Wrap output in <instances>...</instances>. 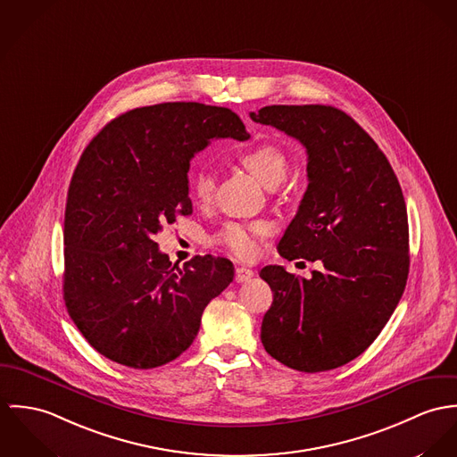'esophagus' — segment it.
<instances>
[{
    "label": "esophagus",
    "instance_id": "esophagus-1",
    "mask_svg": "<svg viewBox=\"0 0 457 457\" xmlns=\"http://www.w3.org/2000/svg\"><path fill=\"white\" fill-rule=\"evenodd\" d=\"M253 277V271L251 268H247V266H238V268L235 270V280H237L238 284H244V282L251 280Z\"/></svg>",
    "mask_w": 457,
    "mask_h": 457
}]
</instances>
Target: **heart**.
Listing matches in <instances>:
<instances>
[{
  "label": "heart",
  "instance_id": "1",
  "mask_svg": "<svg viewBox=\"0 0 457 457\" xmlns=\"http://www.w3.org/2000/svg\"><path fill=\"white\" fill-rule=\"evenodd\" d=\"M240 162L266 187H277L287 175L289 157L278 145L261 142L238 153ZM215 191V179L212 171L198 170L191 175V193L200 204H208ZM270 226L262 220L255 222H228L215 235L213 242L224 247L228 253L249 259L257 251L261 237L268 235Z\"/></svg>",
  "mask_w": 457,
  "mask_h": 457
}]
</instances>
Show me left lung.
Instances as JSON below:
<instances>
[{
	"mask_svg": "<svg viewBox=\"0 0 457 457\" xmlns=\"http://www.w3.org/2000/svg\"><path fill=\"white\" fill-rule=\"evenodd\" d=\"M300 140L308 187L278 242L287 261H320L310 278L264 266L273 291L261 342L282 364L326 371L380 335L408 278V219L400 182L373 138L329 104H271L251 113Z\"/></svg>",
	"mask_w": 457,
	"mask_h": 457,
	"instance_id": "8db88e82",
	"label": "left lung"
}]
</instances>
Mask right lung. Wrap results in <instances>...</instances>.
I'll return each instance as SVG.
<instances>
[{
    "instance_id": "obj_1",
    "label": "right lung",
    "mask_w": 457,
    "mask_h": 457,
    "mask_svg": "<svg viewBox=\"0 0 457 457\" xmlns=\"http://www.w3.org/2000/svg\"><path fill=\"white\" fill-rule=\"evenodd\" d=\"M213 138L249 133L229 108L159 103L108 122L80 155L64 212L62 293L79 331L110 361L137 370L173 361L233 282L229 259L179 266L153 240L193 213L189 162Z\"/></svg>"
}]
</instances>
